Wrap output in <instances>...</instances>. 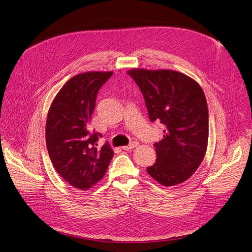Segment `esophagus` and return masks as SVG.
Instances as JSON below:
<instances>
[{
    "label": "esophagus",
    "instance_id": "34e87169",
    "mask_svg": "<svg viewBox=\"0 0 252 252\" xmlns=\"http://www.w3.org/2000/svg\"><path fill=\"white\" fill-rule=\"evenodd\" d=\"M137 146H138L137 142H131L128 146H124L122 148H123V150H131V149H133V148H135Z\"/></svg>",
    "mask_w": 252,
    "mask_h": 252
}]
</instances>
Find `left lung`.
Instances as JSON below:
<instances>
[{"label":"left lung","instance_id":"left-lung-1","mask_svg":"<svg viewBox=\"0 0 252 252\" xmlns=\"http://www.w3.org/2000/svg\"><path fill=\"white\" fill-rule=\"evenodd\" d=\"M142 91L151 122L164 126L154 144L157 158L147 173L163 186L189 179L205 157L209 113L204 91L189 76L173 70L132 69L127 72Z\"/></svg>","mask_w":252,"mask_h":252}]
</instances>
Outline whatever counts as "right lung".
<instances>
[{"label": "right lung", "instance_id": "obj_1", "mask_svg": "<svg viewBox=\"0 0 252 252\" xmlns=\"http://www.w3.org/2000/svg\"><path fill=\"white\" fill-rule=\"evenodd\" d=\"M113 72H86L70 78L48 110L46 148L59 175L79 189H89L106 173L114 151L106 142L97 147L99 132L88 126L96 98Z\"/></svg>", "mask_w": 252, "mask_h": 252}]
</instances>
